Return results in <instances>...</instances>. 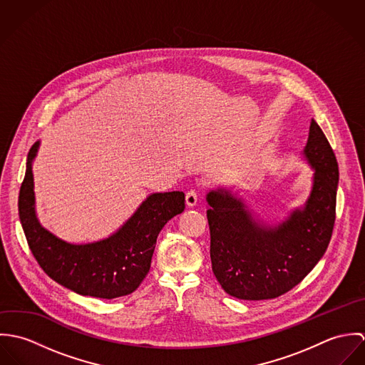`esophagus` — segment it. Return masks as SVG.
<instances>
[{
    "instance_id": "esophagus-1",
    "label": "esophagus",
    "mask_w": 365,
    "mask_h": 365,
    "mask_svg": "<svg viewBox=\"0 0 365 365\" xmlns=\"http://www.w3.org/2000/svg\"><path fill=\"white\" fill-rule=\"evenodd\" d=\"M197 202H198V192H197L195 190L188 191L187 195H185V204H187V207L192 208V207L197 205Z\"/></svg>"
}]
</instances>
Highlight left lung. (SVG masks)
I'll return each instance as SVG.
<instances>
[{"mask_svg": "<svg viewBox=\"0 0 365 365\" xmlns=\"http://www.w3.org/2000/svg\"><path fill=\"white\" fill-rule=\"evenodd\" d=\"M304 158L314 170L311 195L279 225L255 219L230 190L207 194L212 271L229 295L245 301L277 298L298 285L329 246L339 165L323 130L312 119Z\"/></svg>", "mask_w": 365, "mask_h": 365, "instance_id": "obj_1", "label": "left lung"}]
</instances>
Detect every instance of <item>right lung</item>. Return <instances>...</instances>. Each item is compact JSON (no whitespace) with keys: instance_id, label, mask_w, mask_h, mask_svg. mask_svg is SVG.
<instances>
[{"instance_id":"add662e5","label":"right lung","mask_w":365,"mask_h":365,"mask_svg":"<svg viewBox=\"0 0 365 365\" xmlns=\"http://www.w3.org/2000/svg\"><path fill=\"white\" fill-rule=\"evenodd\" d=\"M41 142L28 153L18 210L29 249L42 269L67 289L103 299L132 294L145 279L164 225L185 208L181 191L149 195L109 237L87 245L67 243L45 229L35 210L32 161Z\"/></svg>"}]
</instances>
